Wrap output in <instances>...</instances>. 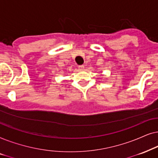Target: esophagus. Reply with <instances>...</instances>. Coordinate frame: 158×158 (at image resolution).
Returning a JSON list of instances; mask_svg holds the SVG:
<instances>
[{"instance_id": "obj_1", "label": "esophagus", "mask_w": 158, "mask_h": 158, "mask_svg": "<svg viewBox=\"0 0 158 158\" xmlns=\"http://www.w3.org/2000/svg\"><path fill=\"white\" fill-rule=\"evenodd\" d=\"M78 68H79V69L80 71H83L84 69H85V66H84V65H81V66H78Z\"/></svg>"}]
</instances>
